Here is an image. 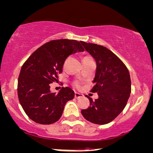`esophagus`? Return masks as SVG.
<instances>
[{"instance_id":"34e87169","label":"esophagus","mask_w":153,"mask_h":153,"mask_svg":"<svg viewBox=\"0 0 153 153\" xmlns=\"http://www.w3.org/2000/svg\"><path fill=\"white\" fill-rule=\"evenodd\" d=\"M74 97H75V98H76V99H79V98H82V97H84V95H83L82 94L78 93V92H75Z\"/></svg>"}]
</instances>
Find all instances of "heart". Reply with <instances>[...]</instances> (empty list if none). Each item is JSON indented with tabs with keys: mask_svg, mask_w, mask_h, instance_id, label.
<instances>
[{
	"mask_svg": "<svg viewBox=\"0 0 153 153\" xmlns=\"http://www.w3.org/2000/svg\"><path fill=\"white\" fill-rule=\"evenodd\" d=\"M74 86H76V88H80V86H81V85H80V83L79 82H76L74 83Z\"/></svg>",
	"mask_w": 153,
	"mask_h": 153,
	"instance_id": "heart-1",
	"label": "heart"
}]
</instances>
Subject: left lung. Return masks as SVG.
Listing matches in <instances>:
<instances>
[{
	"label": "left lung",
	"instance_id": "obj_1",
	"mask_svg": "<svg viewBox=\"0 0 153 153\" xmlns=\"http://www.w3.org/2000/svg\"><path fill=\"white\" fill-rule=\"evenodd\" d=\"M84 49L97 62L92 93L99 98L90 101V106L82 110L88 121L103 125L114 120L126 107L131 92L129 71L123 62L105 47L93 43L81 42Z\"/></svg>",
	"mask_w": 153,
	"mask_h": 153
}]
</instances>
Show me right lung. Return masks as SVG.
I'll list each match as a JSON object with an SVG mask.
<instances>
[{"instance_id":"obj_1","label":"right lung","mask_w":153,"mask_h":153,"mask_svg":"<svg viewBox=\"0 0 153 153\" xmlns=\"http://www.w3.org/2000/svg\"><path fill=\"white\" fill-rule=\"evenodd\" d=\"M80 42L67 39L52 40L35 50L22 65L18 78V99L33 121L54 123L61 118L66 103L74 98V91L69 87L52 93L50 84L57 81L68 56L84 52Z\"/></svg>"}]
</instances>
